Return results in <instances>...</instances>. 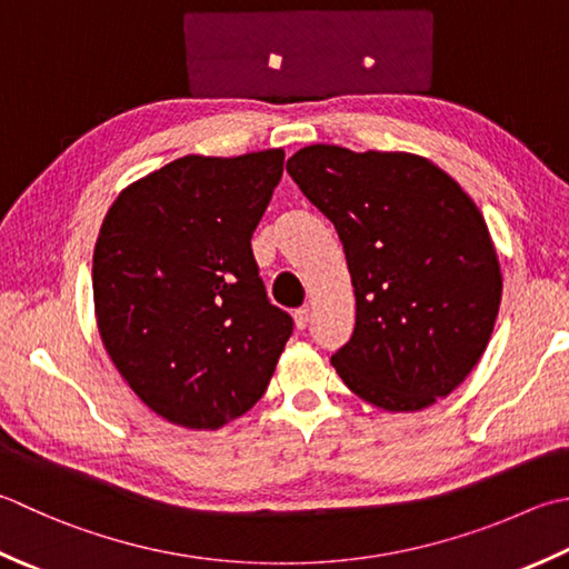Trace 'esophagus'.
<instances>
[{
    "label": "esophagus",
    "instance_id": "34e87169",
    "mask_svg": "<svg viewBox=\"0 0 569 569\" xmlns=\"http://www.w3.org/2000/svg\"><path fill=\"white\" fill-rule=\"evenodd\" d=\"M293 318H296V328H298V330H306L308 322H310V308H308V306L298 308L296 313H293Z\"/></svg>",
    "mask_w": 569,
    "mask_h": 569
}]
</instances>
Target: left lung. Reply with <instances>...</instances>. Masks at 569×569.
Masks as SVG:
<instances>
[{
	"label": "left lung",
	"mask_w": 569,
	"mask_h": 569,
	"mask_svg": "<svg viewBox=\"0 0 569 569\" xmlns=\"http://www.w3.org/2000/svg\"><path fill=\"white\" fill-rule=\"evenodd\" d=\"M288 174L338 229L355 330L332 355L342 382L389 411L447 397L481 360L500 266L471 197L425 158L308 144Z\"/></svg>",
	"instance_id": "left-lung-1"
}]
</instances>
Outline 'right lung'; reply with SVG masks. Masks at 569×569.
I'll list each match as a JSON object with an SVG mask.
<instances>
[{"label": "right lung", "instance_id": "obj_1", "mask_svg": "<svg viewBox=\"0 0 569 569\" xmlns=\"http://www.w3.org/2000/svg\"><path fill=\"white\" fill-rule=\"evenodd\" d=\"M283 150L187 158L122 189L93 251L98 330L154 415L219 429L263 397L293 318L266 296L251 233Z\"/></svg>", "mask_w": 569, "mask_h": 569}]
</instances>
